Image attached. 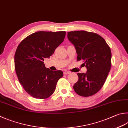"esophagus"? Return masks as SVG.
Wrapping results in <instances>:
<instances>
[{"instance_id": "esophagus-1", "label": "esophagus", "mask_w": 128, "mask_h": 128, "mask_svg": "<svg viewBox=\"0 0 128 128\" xmlns=\"http://www.w3.org/2000/svg\"><path fill=\"white\" fill-rule=\"evenodd\" d=\"M70 73H71V72H69V71H64V74H70Z\"/></svg>"}]
</instances>
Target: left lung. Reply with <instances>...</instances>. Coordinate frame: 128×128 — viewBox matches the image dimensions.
Listing matches in <instances>:
<instances>
[{
	"mask_svg": "<svg viewBox=\"0 0 128 128\" xmlns=\"http://www.w3.org/2000/svg\"><path fill=\"white\" fill-rule=\"evenodd\" d=\"M67 33L68 39L76 48L78 61H83L87 68L86 73L78 74V80L74 89L80 96H92L102 88L110 70V48L105 40L96 33L85 30Z\"/></svg>",
	"mask_w": 128,
	"mask_h": 128,
	"instance_id": "left-lung-1",
	"label": "left lung"
}]
</instances>
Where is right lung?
I'll return each instance as SVG.
<instances>
[{
  "instance_id": "obj_1",
  "label": "right lung",
  "mask_w": 128,
  "mask_h": 128,
  "mask_svg": "<svg viewBox=\"0 0 128 128\" xmlns=\"http://www.w3.org/2000/svg\"><path fill=\"white\" fill-rule=\"evenodd\" d=\"M65 31H40L25 38L16 48L14 66L19 82L32 97L45 99L56 89L63 72L52 71L45 67L44 59L50 58L64 41Z\"/></svg>"
}]
</instances>
